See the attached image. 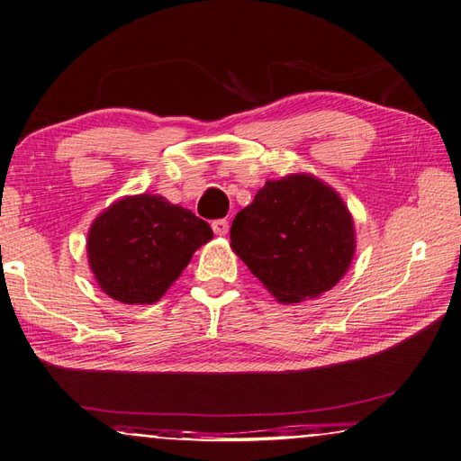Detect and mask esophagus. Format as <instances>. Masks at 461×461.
<instances>
[{
  "label": "esophagus",
  "instance_id": "obj_1",
  "mask_svg": "<svg viewBox=\"0 0 461 461\" xmlns=\"http://www.w3.org/2000/svg\"><path fill=\"white\" fill-rule=\"evenodd\" d=\"M212 228H213V231H215V236H228L230 223H228V220H215V221L212 223Z\"/></svg>",
  "mask_w": 461,
  "mask_h": 461
}]
</instances>
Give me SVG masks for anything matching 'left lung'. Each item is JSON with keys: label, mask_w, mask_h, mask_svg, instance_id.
<instances>
[{"label": "left lung", "mask_w": 461, "mask_h": 461, "mask_svg": "<svg viewBox=\"0 0 461 461\" xmlns=\"http://www.w3.org/2000/svg\"><path fill=\"white\" fill-rule=\"evenodd\" d=\"M231 249L279 303L330 292L356 254V228L336 189L312 174L267 179L236 215Z\"/></svg>", "instance_id": "8db88e82"}]
</instances>
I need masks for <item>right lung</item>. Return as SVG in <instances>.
Wrapping results in <instances>:
<instances>
[{
  "mask_svg": "<svg viewBox=\"0 0 461 461\" xmlns=\"http://www.w3.org/2000/svg\"><path fill=\"white\" fill-rule=\"evenodd\" d=\"M213 238L207 221L164 195H125L97 215L87 233V261L97 285L115 302L161 300L189 259Z\"/></svg>",
  "mask_w": 461,
  "mask_h": 461,
  "instance_id": "add662e5",
  "label": "right lung"
}]
</instances>
